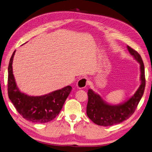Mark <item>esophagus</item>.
I'll return each mask as SVG.
<instances>
[{"label":"esophagus","mask_w":152,"mask_h":152,"mask_svg":"<svg viewBox=\"0 0 152 152\" xmlns=\"http://www.w3.org/2000/svg\"><path fill=\"white\" fill-rule=\"evenodd\" d=\"M89 83V79L88 77H82L77 83V87L78 89H83L86 87Z\"/></svg>","instance_id":"34e87169"}]
</instances>
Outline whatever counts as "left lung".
I'll return each mask as SVG.
<instances>
[{"instance_id": "obj_1", "label": "left lung", "mask_w": 152, "mask_h": 152, "mask_svg": "<svg viewBox=\"0 0 152 152\" xmlns=\"http://www.w3.org/2000/svg\"><path fill=\"white\" fill-rule=\"evenodd\" d=\"M127 48L129 53L140 64V85L134 95L127 101L117 105L108 104L98 94L89 89L86 113L88 117L97 125L109 126L128 119L134 113L143 95L146 84L143 61L137 51L128 46Z\"/></svg>"}]
</instances>
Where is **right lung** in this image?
Segmentation results:
<instances>
[{
    "instance_id": "right-lung-1",
    "label": "right lung",
    "mask_w": 152,
    "mask_h": 152,
    "mask_svg": "<svg viewBox=\"0 0 152 152\" xmlns=\"http://www.w3.org/2000/svg\"><path fill=\"white\" fill-rule=\"evenodd\" d=\"M15 51L10 58L8 66V97L15 108L23 118L37 123H44L54 119L62 108L72 86L53 91L41 96H30L18 89L13 73V61Z\"/></svg>"
}]
</instances>
